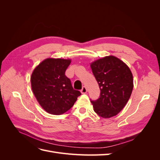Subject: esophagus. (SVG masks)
I'll return each mask as SVG.
<instances>
[{
    "label": "esophagus",
    "instance_id": "esophagus-1",
    "mask_svg": "<svg viewBox=\"0 0 160 160\" xmlns=\"http://www.w3.org/2000/svg\"><path fill=\"white\" fill-rule=\"evenodd\" d=\"M87 91H88V89H87V88H85V87H83V88H82L81 90V92L82 94L86 93Z\"/></svg>",
    "mask_w": 160,
    "mask_h": 160
}]
</instances>
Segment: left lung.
Returning a JSON list of instances; mask_svg holds the SVG:
<instances>
[{
	"instance_id": "obj_1",
	"label": "left lung",
	"mask_w": 160,
	"mask_h": 160,
	"mask_svg": "<svg viewBox=\"0 0 160 160\" xmlns=\"http://www.w3.org/2000/svg\"><path fill=\"white\" fill-rule=\"evenodd\" d=\"M93 74L99 84V98L91 102L95 112L103 118L119 113L126 105L133 88V75L129 67L114 56L92 62Z\"/></svg>"
}]
</instances>
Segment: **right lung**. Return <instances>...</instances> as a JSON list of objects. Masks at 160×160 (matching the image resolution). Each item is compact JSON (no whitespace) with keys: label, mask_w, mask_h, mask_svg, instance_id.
Listing matches in <instances>:
<instances>
[{"label":"right lung","mask_w":160,"mask_h":160,"mask_svg":"<svg viewBox=\"0 0 160 160\" xmlns=\"http://www.w3.org/2000/svg\"><path fill=\"white\" fill-rule=\"evenodd\" d=\"M70 59H47L34 69L31 87L38 102L47 112L53 115L65 113L81 95L73 89L65 71Z\"/></svg>","instance_id":"obj_1"}]
</instances>
